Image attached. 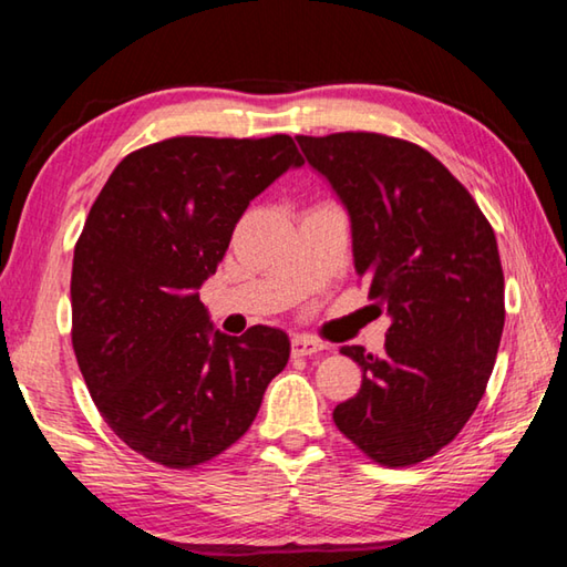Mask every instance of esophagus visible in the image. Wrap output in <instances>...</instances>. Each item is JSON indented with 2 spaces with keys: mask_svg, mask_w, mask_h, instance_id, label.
Returning <instances> with one entry per match:
<instances>
[{
  "mask_svg": "<svg viewBox=\"0 0 567 567\" xmlns=\"http://www.w3.org/2000/svg\"><path fill=\"white\" fill-rule=\"evenodd\" d=\"M320 350H324V344L318 342L310 334H295L292 338V354L295 358H305V354H318Z\"/></svg>",
  "mask_w": 567,
  "mask_h": 567,
  "instance_id": "obj_1",
  "label": "esophagus"
}]
</instances>
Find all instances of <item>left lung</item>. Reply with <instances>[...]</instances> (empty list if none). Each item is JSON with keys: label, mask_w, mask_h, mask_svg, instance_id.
Listing matches in <instances>:
<instances>
[{"label": "left lung", "mask_w": 567, "mask_h": 567, "mask_svg": "<svg viewBox=\"0 0 567 567\" xmlns=\"http://www.w3.org/2000/svg\"><path fill=\"white\" fill-rule=\"evenodd\" d=\"M307 165L348 209L354 272L385 307V352L340 350L362 370L332 412L340 433L388 467L455 440L491 380L505 280L491 223L443 162L375 132L297 137Z\"/></svg>", "instance_id": "1"}]
</instances>
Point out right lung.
Returning <instances> with one entry per match:
<instances>
[{"instance_id": "right-lung-1", "label": "right lung", "mask_w": 567, "mask_h": 567, "mask_svg": "<svg viewBox=\"0 0 567 567\" xmlns=\"http://www.w3.org/2000/svg\"><path fill=\"white\" fill-rule=\"evenodd\" d=\"M292 137H172L124 157L74 247L72 348L104 422L134 453L192 467L243 437L290 360L282 330H215L199 287Z\"/></svg>"}]
</instances>
